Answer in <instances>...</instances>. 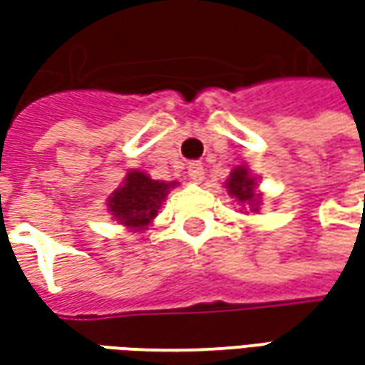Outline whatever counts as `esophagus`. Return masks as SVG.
<instances>
[{
    "label": "esophagus",
    "instance_id": "obj_1",
    "mask_svg": "<svg viewBox=\"0 0 365 365\" xmlns=\"http://www.w3.org/2000/svg\"><path fill=\"white\" fill-rule=\"evenodd\" d=\"M187 170H189L190 180H195V182H201V180L205 178V168L201 162H190Z\"/></svg>",
    "mask_w": 365,
    "mask_h": 365
}]
</instances>
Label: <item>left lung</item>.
Wrapping results in <instances>:
<instances>
[{"instance_id": "obj_1", "label": "left lung", "mask_w": 365, "mask_h": 365, "mask_svg": "<svg viewBox=\"0 0 365 365\" xmlns=\"http://www.w3.org/2000/svg\"><path fill=\"white\" fill-rule=\"evenodd\" d=\"M227 189H230V195H233L235 199H240L242 203L250 205L252 211H258L259 209V195L254 192L256 189V178L247 175L245 168H235L227 180Z\"/></svg>"}]
</instances>
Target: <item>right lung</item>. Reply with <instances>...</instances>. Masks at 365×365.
Segmentation results:
<instances>
[{"instance_id":"right-lung-1","label":"right lung","mask_w":365,"mask_h":365,"mask_svg":"<svg viewBox=\"0 0 365 365\" xmlns=\"http://www.w3.org/2000/svg\"><path fill=\"white\" fill-rule=\"evenodd\" d=\"M170 187H175V182L152 180L144 173L132 170L125 176V182L109 197V211L121 225L144 230L158 215Z\"/></svg>"}]
</instances>
